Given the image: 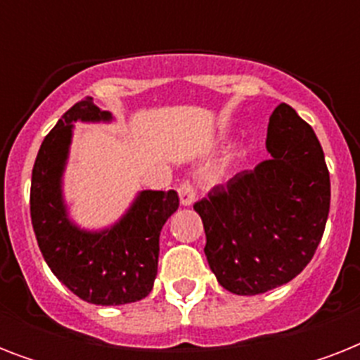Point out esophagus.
Instances as JSON below:
<instances>
[{"label":"esophagus","instance_id":"esophagus-1","mask_svg":"<svg viewBox=\"0 0 360 360\" xmlns=\"http://www.w3.org/2000/svg\"><path fill=\"white\" fill-rule=\"evenodd\" d=\"M177 192H179V200L183 205H192L194 200H196V188H194L191 181H183Z\"/></svg>","mask_w":360,"mask_h":360}]
</instances>
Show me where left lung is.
<instances>
[{
	"mask_svg": "<svg viewBox=\"0 0 360 360\" xmlns=\"http://www.w3.org/2000/svg\"><path fill=\"white\" fill-rule=\"evenodd\" d=\"M265 143L267 160L194 203L209 267L236 295L265 293L295 278L329 217V169L312 127L282 103L269 117Z\"/></svg>",
	"mask_w": 360,
	"mask_h": 360,
	"instance_id": "1",
	"label": "left lung"
}]
</instances>
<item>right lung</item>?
<instances>
[{
  "mask_svg": "<svg viewBox=\"0 0 360 360\" xmlns=\"http://www.w3.org/2000/svg\"><path fill=\"white\" fill-rule=\"evenodd\" d=\"M87 97L67 110L42 141L31 174V224L44 262L75 295L117 307L149 295L158 267V237L179 207L175 191H143L120 222L103 231L72 224L61 192L75 121H110Z\"/></svg>",
  "mask_w": 360,
  "mask_h": 360,
  "instance_id": "add662e5",
  "label": "right lung"
}]
</instances>
